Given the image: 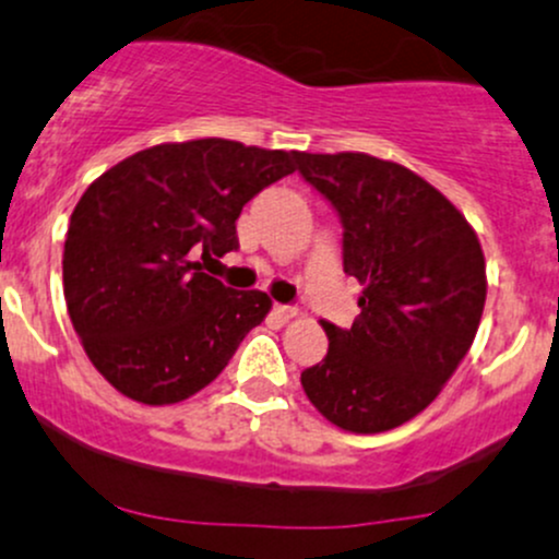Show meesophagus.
Masks as SVG:
<instances>
[{
  "instance_id": "obj_1",
  "label": "esophagus",
  "mask_w": 559,
  "mask_h": 559,
  "mask_svg": "<svg viewBox=\"0 0 559 559\" xmlns=\"http://www.w3.org/2000/svg\"><path fill=\"white\" fill-rule=\"evenodd\" d=\"M273 316L278 321H289L297 316V308L295 305H273Z\"/></svg>"
}]
</instances>
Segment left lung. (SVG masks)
I'll list each match as a JSON object with an SVG mask.
<instances>
[{
  "instance_id": "left-lung-1",
  "label": "left lung",
  "mask_w": 559,
  "mask_h": 559,
  "mask_svg": "<svg viewBox=\"0 0 559 559\" xmlns=\"http://www.w3.org/2000/svg\"><path fill=\"white\" fill-rule=\"evenodd\" d=\"M297 171L343 222V270L364 286L350 329L321 321L329 350L302 372L334 426L380 433L423 413L477 334L485 254L466 216L399 163L295 152Z\"/></svg>"
}]
</instances>
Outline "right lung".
I'll return each instance as SVG.
<instances>
[{"label": "right lung", "mask_w": 559, "mask_h": 559, "mask_svg": "<svg viewBox=\"0 0 559 559\" xmlns=\"http://www.w3.org/2000/svg\"><path fill=\"white\" fill-rule=\"evenodd\" d=\"M292 160L195 139L141 150L87 187L63 243V297L87 358L122 396L185 402L262 324L264 292H235L195 260L238 249L235 219Z\"/></svg>", "instance_id": "add662e5"}]
</instances>
